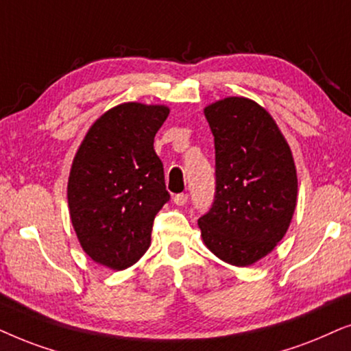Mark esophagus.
Returning a JSON list of instances; mask_svg holds the SVG:
<instances>
[{
  "mask_svg": "<svg viewBox=\"0 0 351 351\" xmlns=\"http://www.w3.org/2000/svg\"><path fill=\"white\" fill-rule=\"evenodd\" d=\"M188 199H189V195L184 194V193L176 194L175 197H173V200H175L176 205H186V202H188Z\"/></svg>",
  "mask_w": 351,
  "mask_h": 351,
  "instance_id": "esophagus-1",
  "label": "esophagus"
}]
</instances>
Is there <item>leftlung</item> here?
Returning a JSON list of instances; mask_svg holds the SVG:
<instances>
[{
  "label": "left lung",
  "mask_w": 351,
  "mask_h": 351,
  "mask_svg": "<svg viewBox=\"0 0 351 351\" xmlns=\"http://www.w3.org/2000/svg\"><path fill=\"white\" fill-rule=\"evenodd\" d=\"M215 138V197L199 218L205 245L218 258L249 266L286 234L297 204L289 144L271 115L245 97L205 107Z\"/></svg>",
  "instance_id": "left-lung-1"
}]
</instances>
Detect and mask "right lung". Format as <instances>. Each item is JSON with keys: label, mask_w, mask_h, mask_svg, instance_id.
Segmentation results:
<instances>
[{"label": "right lung", "mask_w": 351, "mask_h": 351, "mask_svg": "<svg viewBox=\"0 0 351 351\" xmlns=\"http://www.w3.org/2000/svg\"><path fill=\"white\" fill-rule=\"evenodd\" d=\"M168 107L127 102L107 110L73 158L67 197L73 230L96 263L125 269L151 245L154 218L170 200L154 138Z\"/></svg>", "instance_id": "1"}]
</instances>
